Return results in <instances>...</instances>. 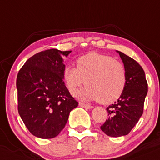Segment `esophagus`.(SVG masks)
<instances>
[{
	"mask_svg": "<svg viewBox=\"0 0 160 160\" xmlns=\"http://www.w3.org/2000/svg\"><path fill=\"white\" fill-rule=\"evenodd\" d=\"M79 106H81V107H83L85 108H87V109H91L93 108L92 105H89V104H84V103H82V102H79Z\"/></svg>",
	"mask_w": 160,
	"mask_h": 160,
	"instance_id": "34e87169",
	"label": "esophagus"
}]
</instances>
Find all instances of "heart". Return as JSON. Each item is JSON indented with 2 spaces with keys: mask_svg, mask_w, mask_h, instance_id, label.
Masks as SVG:
<instances>
[{
  "mask_svg": "<svg viewBox=\"0 0 160 160\" xmlns=\"http://www.w3.org/2000/svg\"><path fill=\"white\" fill-rule=\"evenodd\" d=\"M63 79L72 96L77 95L85 80L86 86L80 97L108 104L122 94L127 84V72L124 65L112 56L91 52L77 59L76 68L66 67Z\"/></svg>",
  "mask_w": 160,
  "mask_h": 160,
  "instance_id": "obj_1",
  "label": "heart"
}]
</instances>
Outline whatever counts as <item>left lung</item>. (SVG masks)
I'll use <instances>...</instances> for the list:
<instances>
[{"label":"left lung","instance_id":"obj_1","mask_svg":"<svg viewBox=\"0 0 160 160\" xmlns=\"http://www.w3.org/2000/svg\"><path fill=\"white\" fill-rule=\"evenodd\" d=\"M118 52L127 72V84L117 102L107 108L108 118L100 127L110 137L124 136L131 131L142 115L148 92L147 80L141 65L122 52Z\"/></svg>","mask_w":160,"mask_h":160}]
</instances>
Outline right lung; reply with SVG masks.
I'll use <instances>...</instances> for the list:
<instances>
[{
  "label": "right lung",
  "mask_w": 160,
  "mask_h": 160,
  "mask_svg": "<svg viewBox=\"0 0 160 160\" xmlns=\"http://www.w3.org/2000/svg\"><path fill=\"white\" fill-rule=\"evenodd\" d=\"M71 52L56 48L40 52L18 73V112L29 131L39 138L57 136L71 111L78 105L63 79V58Z\"/></svg>",
  "instance_id": "right-lung-1"
}]
</instances>
